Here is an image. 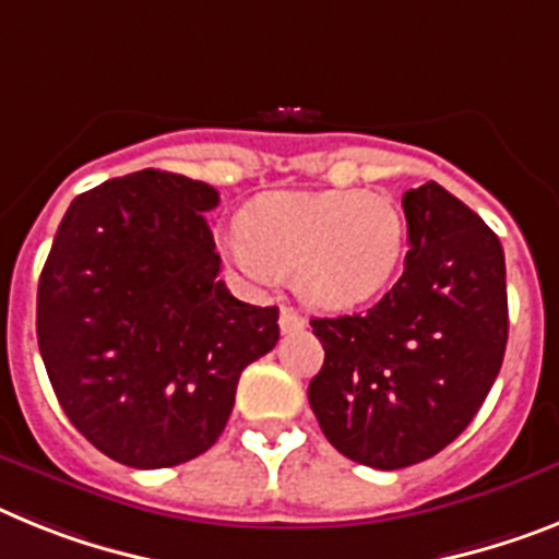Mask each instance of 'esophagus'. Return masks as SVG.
I'll list each match as a JSON object with an SVG mask.
<instances>
[{
    "label": "esophagus",
    "instance_id": "obj_1",
    "mask_svg": "<svg viewBox=\"0 0 559 559\" xmlns=\"http://www.w3.org/2000/svg\"><path fill=\"white\" fill-rule=\"evenodd\" d=\"M305 328V317L297 311V308H290V305H283L280 308V331L283 333H297Z\"/></svg>",
    "mask_w": 559,
    "mask_h": 559
}]
</instances>
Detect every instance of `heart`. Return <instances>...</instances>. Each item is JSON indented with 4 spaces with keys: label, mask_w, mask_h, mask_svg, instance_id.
Wrapping results in <instances>:
<instances>
[{
    "label": "heart",
    "mask_w": 559,
    "mask_h": 559,
    "mask_svg": "<svg viewBox=\"0 0 559 559\" xmlns=\"http://www.w3.org/2000/svg\"><path fill=\"white\" fill-rule=\"evenodd\" d=\"M404 251V217L388 194L274 192L240 214L231 254L254 280L290 274L311 305L345 311L376 297Z\"/></svg>",
    "instance_id": "obj_1"
}]
</instances>
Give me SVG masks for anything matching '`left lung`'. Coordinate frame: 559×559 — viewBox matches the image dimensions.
Segmentation results:
<instances>
[{
    "mask_svg": "<svg viewBox=\"0 0 559 559\" xmlns=\"http://www.w3.org/2000/svg\"><path fill=\"white\" fill-rule=\"evenodd\" d=\"M407 260L361 313L311 319L325 365L308 402L356 464L404 469L455 441L492 390L509 338L498 234L436 180L402 198Z\"/></svg>",
    "mask_w": 559,
    "mask_h": 559,
    "instance_id": "8db88e82",
    "label": "left lung"
}]
</instances>
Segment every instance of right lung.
<instances>
[{
    "label": "right lung",
    "instance_id": "1",
    "mask_svg": "<svg viewBox=\"0 0 559 559\" xmlns=\"http://www.w3.org/2000/svg\"><path fill=\"white\" fill-rule=\"evenodd\" d=\"M217 189L143 169L70 203L36 297V336L61 409L135 469L203 455L237 381L280 338V311L231 297L203 212Z\"/></svg>",
    "mask_w": 559,
    "mask_h": 559
}]
</instances>
